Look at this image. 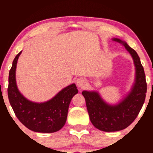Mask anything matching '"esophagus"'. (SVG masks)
<instances>
[{"label":"esophagus","mask_w":153,"mask_h":153,"mask_svg":"<svg viewBox=\"0 0 153 153\" xmlns=\"http://www.w3.org/2000/svg\"><path fill=\"white\" fill-rule=\"evenodd\" d=\"M76 85L78 88H84L87 85V82L86 80L82 78H78L76 80Z\"/></svg>","instance_id":"34e87169"}]
</instances>
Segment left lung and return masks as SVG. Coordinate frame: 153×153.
Returning <instances> with one entry per match:
<instances>
[{"mask_svg": "<svg viewBox=\"0 0 153 153\" xmlns=\"http://www.w3.org/2000/svg\"><path fill=\"white\" fill-rule=\"evenodd\" d=\"M112 40L122 44L131 54L135 67V80L130 91L117 104L106 102L98 91L82 92L91 123L103 131H120L129 127L141 110L147 93L145 71L136 51L118 38Z\"/></svg>", "mask_w": 153, "mask_h": 153, "instance_id": "8db88e82", "label": "left lung"}]
</instances>
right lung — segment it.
Wrapping results in <instances>:
<instances>
[{
    "instance_id": "right-lung-1",
    "label": "right lung",
    "mask_w": 153,
    "mask_h": 153,
    "mask_svg": "<svg viewBox=\"0 0 153 153\" xmlns=\"http://www.w3.org/2000/svg\"><path fill=\"white\" fill-rule=\"evenodd\" d=\"M22 52L16 56L9 71L8 96L10 106L19 120L30 130L42 133L59 131L66 122L72 99L78 93L76 85L71 84L45 102L28 100L19 91L16 80L17 61Z\"/></svg>"
}]
</instances>
